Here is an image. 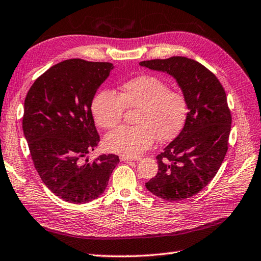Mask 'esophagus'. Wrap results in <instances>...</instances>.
Instances as JSON below:
<instances>
[{
  "mask_svg": "<svg viewBox=\"0 0 261 261\" xmlns=\"http://www.w3.org/2000/svg\"><path fill=\"white\" fill-rule=\"evenodd\" d=\"M120 161H138V158H127V156H120Z\"/></svg>",
  "mask_w": 261,
  "mask_h": 261,
  "instance_id": "esophagus-1",
  "label": "esophagus"
}]
</instances>
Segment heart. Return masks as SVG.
Here are the masks:
<instances>
[{
  "label": "heart",
  "instance_id": "b5f03b06",
  "mask_svg": "<svg viewBox=\"0 0 261 261\" xmlns=\"http://www.w3.org/2000/svg\"><path fill=\"white\" fill-rule=\"evenodd\" d=\"M137 109L136 126H121L105 137L109 152L137 158L148 150L155 136L159 141H171L181 130L187 117V102L181 93L171 91L167 82L154 75H141L120 87L119 95L100 90L94 95L93 118L102 128H113L121 120L124 109Z\"/></svg>",
  "mask_w": 261,
  "mask_h": 261
}]
</instances>
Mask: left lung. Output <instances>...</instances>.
I'll return each mask as SVG.
<instances>
[{
	"label": "left lung",
	"mask_w": 261,
	"mask_h": 261,
	"mask_svg": "<svg viewBox=\"0 0 261 261\" xmlns=\"http://www.w3.org/2000/svg\"><path fill=\"white\" fill-rule=\"evenodd\" d=\"M140 65L172 76L188 109L181 132L156 156L159 171L145 187L164 200L190 198L212 181L227 152L232 118L225 91L214 74L187 57Z\"/></svg>",
	"instance_id": "8db88e82"
}]
</instances>
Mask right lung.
Instances as JSON below:
<instances>
[{
	"label": "right lung",
	"instance_id": "add662e5",
	"mask_svg": "<svg viewBox=\"0 0 261 261\" xmlns=\"http://www.w3.org/2000/svg\"><path fill=\"white\" fill-rule=\"evenodd\" d=\"M114 67L79 58L63 61L36 80L24 100L22 128L37 172L53 194L73 204L102 195L119 162L115 154L91 162L87 156L100 141L92 100Z\"/></svg>",
	"mask_w": 261,
	"mask_h": 261
}]
</instances>
